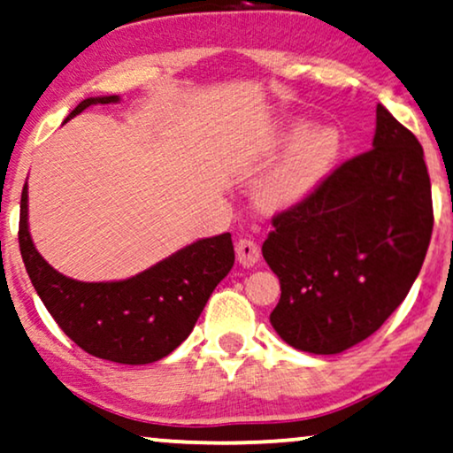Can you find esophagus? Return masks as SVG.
Masks as SVG:
<instances>
[{
	"mask_svg": "<svg viewBox=\"0 0 453 453\" xmlns=\"http://www.w3.org/2000/svg\"><path fill=\"white\" fill-rule=\"evenodd\" d=\"M234 254H237V262L241 266H254L260 260V248L251 239H239L237 245H234Z\"/></svg>",
	"mask_w": 453,
	"mask_h": 453,
	"instance_id": "obj_1",
	"label": "esophagus"
}]
</instances>
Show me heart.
Here are the masks:
<instances>
[{
    "instance_id": "obj_1",
    "label": "heart",
    "mask_w": 453,
    "mask_h": 453,
    "mask_svg": "<svg viewBox=\"0 0 453 453\" xmlns=\"http://www.w3.org/2000/svg\"><path fill=\"white\" fill-rule=\"evenodd\" d=\"M305 133L303 125L293 127L287 141H297L277 166L264 176L256 189V199L264 210L280 212L302 203L322 183L339 154V134L333 128Z\"/></svg>"
}]
</instances>
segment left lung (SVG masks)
<instances>
[{"label": "left lung", "mask_w": 453, "mask_h": 453, "mask_svg": "<svg viewBox=\"0 0 453 453\" xmlns=\"http://www.w3.org/2000/svg\"><path fill=\"white\" fill-rule=\"evenodd\" d=\"M262 256L280 280L270 325L291 348L342 354L389 319L433 233L422 145L377 105L372 150L333 170L273 219Z\"/></svg>", "instance_id": "obj_1"}]
</instances>
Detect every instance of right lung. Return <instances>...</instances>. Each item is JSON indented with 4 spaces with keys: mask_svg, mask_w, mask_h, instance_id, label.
<instances>
[{
    "mask_svg": "<svg viewBox=\"0 0 453 453\" xmlns=\"http://www.w3.org/2000/svg\"><path fill=\"white\" fill-rule=\"evenodd\" d=\"M114 102L119 96L83 99L66 120L93 104ZM19 243L35 291L58 326L87 354L119 364H151L179 348L234 262L231 233H222L199 239L127 280L68 279L35 250L27 183L20 197Z\"/></svg>",
    "mask_w": 453,
    "mask_h": 453,
    "instance_id": "obj_1",
    "label": "right lung"
}]
</instances>
